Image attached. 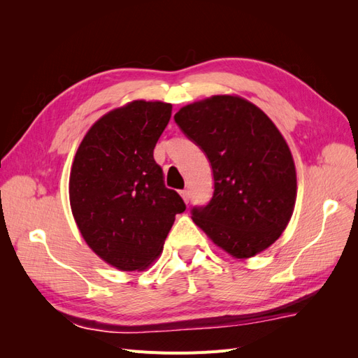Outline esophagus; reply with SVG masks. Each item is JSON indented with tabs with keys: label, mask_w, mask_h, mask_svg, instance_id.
<instances>
[{
	"label": "esophagus",
	"mask_w": 358,
	"mask_h": 358,
	"mask_svg": "<svg viewBox=\"0 0 358 358\" xmlns=\"http://www.w3.org/2000/svg\"><path fill=\"white\" fill-rule=\"evenodd\" d=\"M180 196H182L183 201H185V203H189V191H188V189H183V191H180Z\"/></svg>",
	"instance_id": "1"
}]
</instances>
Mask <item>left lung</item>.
Listing matches in <instances>:
<instances>
[{"instance_id": "8db88e82", "label": "left lung", "mask_w": 358, "mask_h": 358, "mask_svg": "<svg viewBox=\"0 0 358 358\" xmlns=\"http://www.w3.org/2000/svg\"><path fill=\"white\" fill-rule=\"evenodd\" d=\"M175 121L213 173V196L206 206H194L192 221L234 258L254 257L275 243L297 196L294 161L276 125L255 104L233 95L182 107Z\"/></svg>"}]
</instances>
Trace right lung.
<instances>
[{"mask_svg": "<svg viewBox=\"0 0 358 358\" xmlns=\"http://www.w3.org/2000/svg\"><path fill=\"white\" fill-rule=\"evenodd\" d=\"M170 116L169 103H128L90 128L73 161L70 204L80 234L101 259L125 272L154 262L176 213L187 209L154 159Z\"/></svg>", "mask_w": 358, "mask_h": 358, "instance_id": "1", "label": "right lung"}]
</instances>
